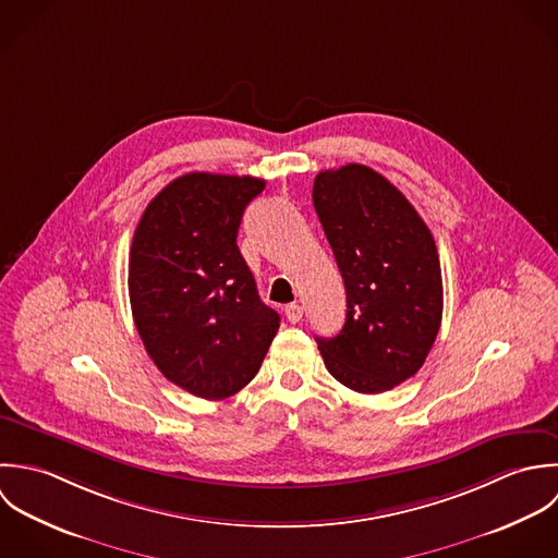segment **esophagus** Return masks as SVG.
I'll return each mask as SVG.
<instances>
[{
  "label": "esophagus",
  "mask_w": 558,
  "mask_h": 558,
  "mask_svg": "<svg viewBox=\"0 0 558 558\" xmlns=\"http://www.w3.org/2000/svg\"><path fill=\"white\" fill-rule=\"evenodd\" d=\"M284 315H287V319H289L291 324H300L302 317H304V306H300V304H289V306L284 308Z\"/></svg>",
  "instance_id": "34e87169"
}]
</instances>
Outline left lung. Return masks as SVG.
Returning <instances> with one entry per match:
<instances>
[{
  "label": "left lung",
  "mask_w": 558,
  "mask_h": 558,
  "mask_svg": "<svg viewBox=\"0 0 558 558\" xmlns=\"http://www.w3.org/2000/svg\"><path fill=\"white\" fill-rule=\"evenodd\" d=\"M313 203L347 291V319L317 338L328 371L362 395L386 392L425 364L442 324V271L432 230L379 172H319Z\"/></svg>",
  "instance_id": "left-lung-1"
}]
</instances>
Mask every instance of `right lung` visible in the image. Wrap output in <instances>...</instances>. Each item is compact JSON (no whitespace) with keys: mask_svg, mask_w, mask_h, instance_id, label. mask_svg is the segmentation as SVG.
Listing matches in <instances>:
<instances>
[{"mask_svg":"<svg viewBox=\"0 0 558 558\" xmlns=\"http://www.w3.org/2000/svg\"><path fill=\"white\" fill-rule=\"evenodd\" d=\"M263 179L190 172L146 207L129 252V300L140 338L179 388L220 401L258 373L280 328L236 247Z\"/></svg>","mask_w":558,"mask_h":558,"instance_id":"add662e5","label":"right lung"}]
</instances>
